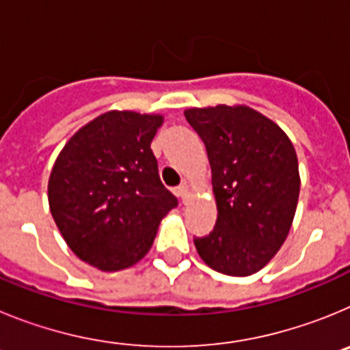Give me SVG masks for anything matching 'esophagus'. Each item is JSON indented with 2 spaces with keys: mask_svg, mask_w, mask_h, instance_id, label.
Wrapping results in <instances>:
<instances>
[{
  "mask_svg": "<svg viewBox=\"0 0 350 350\" xmlns=\"http://www.w3.org/2000/svg\"><path fill=\"white\" fill-rule=\"evenodd\" d=\"M189 193H191V185L187 184V182H184V184H182L180 187L177 189V194L182 198V202L184 203L187 202V196H189Z\"/></svg>",
  "mask_w": 350,
  "mask_h": 350,
  "instance_id": "1",
  "label": "esophagus"
}]
</instances>
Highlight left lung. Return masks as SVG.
<instances>
[{"instance_id":"left-lung-1","label":"left lung","mask_w":350,"mask_h":350,"mask_svg":"<svg viewBox=\"0 0 350 350\" xmlns=\"http://www.w3.org/2000/svg\"><path fill=\"white\" fill-rule=\"evenodd\" d=\"M206 147L217 222L194 238L212 270L249 277L265 268L289 234L299 196L296 150L279 124L247 105L187 108Z\"/></svg>"}]
</instances>
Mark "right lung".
<instances>
[{
    "instance_id": "right-lung-1",
    "label": "right lung",
    "mask_w": 350,
    "mask_h": 350,
    "mask_svg": "<svg viewBox=\"0 0 350 350\" xmlns=\"http://www.w3.org/2000/svg\"><path fill=\"white\" fill-rule=\"evenodd\" d=\"M165 117L110 110L66 142L49 177V206L73 254L101 271L145 258L177 198L150 148Z\"/></svg>"
}]
</instances>
